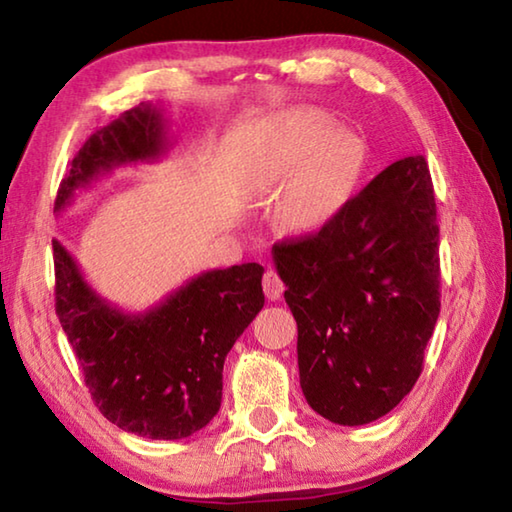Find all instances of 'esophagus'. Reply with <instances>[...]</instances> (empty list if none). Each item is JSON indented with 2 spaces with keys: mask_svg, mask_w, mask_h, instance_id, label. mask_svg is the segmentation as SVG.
Returning <instances> with one entry per match:
<instances>
[{
  "mask_svg": "<svg viewBox=\"0 0 512 512\" xmlns=\"http://www.w3.org/2000/svg\"><path fill=\"white\" fill-rule=\"evenodd\" d=\"M262 287H264L266 298L271 300V302L280 300V296H282V293H284V282L280 280V275H277L275 271H266V273H264Z\"/></svg>",
  "mask_w": 512,
  "mask_h": 512,
  "instance_id": "34e87169",
  "label": "esophagus"
}]
</instances>
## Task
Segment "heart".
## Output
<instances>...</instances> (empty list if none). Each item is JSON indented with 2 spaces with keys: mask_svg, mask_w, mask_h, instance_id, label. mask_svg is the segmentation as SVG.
I'll return each instance as SVG.
<instances>
[{
  "mask_svg": "<svg viewBox=\"0 0 512 512\" xmlns=\"http://www.w3.org/2000/svg\"><path fill=\"white\" fill-rule=\"evenodd\" d=\"M361 162L359 140L327 121L289 119L268 155L266 185L282 194L275 221L289 235H314L339 214Z\"/></svg>",
  "mask_w": 512,
  "mask_h": 512,
  "instance_id": "b5f03b06",
  "label": "heart"
}]
</instances>
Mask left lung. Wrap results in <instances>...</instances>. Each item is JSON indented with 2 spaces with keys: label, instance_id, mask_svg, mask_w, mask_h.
<instances>
[{
  "label": "left lung",
  "instance_id": "obj_1",
  "mask_svg": "<svg viewBox=\"0 0 512 512\" xmlns=\"http://www.w3.org/2000/svg\"><path fill=\"white\" fill-rule=\"evenodd\" d=\"M298 323L300 388L343 427L411 393L440 314L436 198L422 155L393 162L316 235L273 246Z\"/></svg>",
  "mask_w": 512,
  "mask_h": 512
}]
</instances>
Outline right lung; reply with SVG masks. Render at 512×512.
Masks as SVG:
<instances>
[{
  "label": "right lung",
  "mask_w": 512,
  "mask_h": 512,
  "mask_svg": "<svg viewBox=\"0 0 512 512\" xmlns=\"http://www.w3.org/2000/svg\"><path fill=\"white\" fill-rule=\"evenodd\" d=\"M169 144L162 108L126 110L76 153L54 212L115 167L158 162ZM54 266L58 320L94 404L112 424L142 438L180 440L219 413L225 357L264 307V266L205 271L140 314L101 298L58 239Z\"/></svg>",
  "instance_id": "add662e5"
}]
</instances>
